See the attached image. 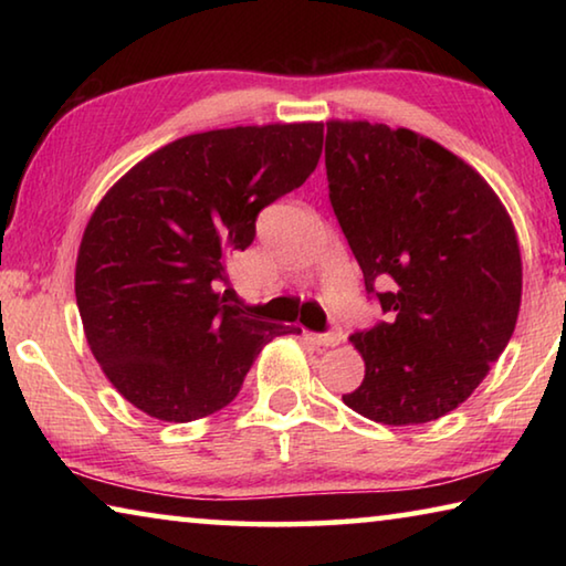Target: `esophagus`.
<instances>
[{
  "label": "esophagus",
  "instance_id": "esophagus-1",
  "mask_svg": "<svg viewBox=\"0 0 566 566\" xmlns=\"http://www.w3.org/2000/svg\"><path fill=\"white\" fill-rule=\"evenodd\" d=\"M314 344H319V347H339L344 342V334L342 329H332L327 334H306Z\"/></svg>",
  "mask_w": 566,
  "mask_h": 566
}]
</instances>
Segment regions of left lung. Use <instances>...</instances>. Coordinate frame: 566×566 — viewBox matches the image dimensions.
I'll list each match as a JSON object with an SVG mask.
<instances>
[{
	"instance_id": "obj_1",
	"label": "left lung",
	"mask_w": 566,
	"mask_h": 566,
	"mask_svg": "<svg viewBox=\"0 0 566 566\" xmlns=\"http://www.w3.org/2000/svg\"><path fill=\"white\" fill-rule=\"evenodd\" d=\"M329 199L387 322L352 334L361 385L344 405L389 427L449 415L490 375L522 304L512 217L479 171L434 139L329 119Z\"/></svg>"
}]
</instances>
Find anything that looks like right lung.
Listing matches in <instances>:
<instances>
[{
  "label": "right lung",
  "mask_w": 566,
  "mask_h": 566,
  "mask_svg": "<svg viewBox=\"0 0 566 566\" xmlns=\"http://www.w3.org/2000/svg\"><path fill=\"white\" fill-rule=\"evenodd\" d=\"M322 139V122L187 134L137 161L92 212L74 266L84 337L147 417L214 415L264 344L302 332L254 319L217 284L252 244L256 214L312 175Z\"/></svg>",
  "instance_id": "right-lung-1"
}]
</instances>
